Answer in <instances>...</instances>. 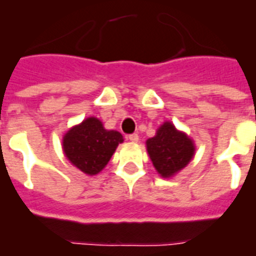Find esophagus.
Returning a JSON list of instances; mask_svg holds the SVG:
<instances>
[{
  "label": "esophagus",
  "instance_id": "esophagus-1",
  "mask_svg": "<svg viewBox=\"0 0 256 256\" xmlns=\"http://www.w3.org/2000/svg\"><path fill=\"white\" fill-rule=\"evenodd\" d=\"M128 138H130V142H138V134H132L128 136Z\"/></svg>",
  "mask_w": 256,
  "mask_h": 256
}]
</instances>
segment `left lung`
<instances>
[{"mask_svg":"<svg viewBox=\"0 0 256 256\" xmlns=\"http://www.w3.org/2000/svg\"><path fill=\"white\" fill-rule=\"evenodd\" d=\"M146 150L162 178H171L192 160L195 144L170 122L160 126L154 138L146 140Z\"/></svg>","mask_w":256,"mask_h":256,"instance_id":"8db88e82","label":"left lung"}]
</instances>
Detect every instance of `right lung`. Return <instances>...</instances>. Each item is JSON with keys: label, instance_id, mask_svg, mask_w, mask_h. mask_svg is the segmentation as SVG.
<instances>
[{"label": "right lung", "instance_id": "right-lung-1", "mask_svg": "<svg viewBox=\"0 0 256 256\" xmlns=\"http://www.w3.org/2000/svg\"><path fill=\"white\" fill-rule=\"evenodd\" d=\"M122 142L120 132L106 130L97 118H88L64 134L62 150L74 167L86 175H96L108 164Z\"/></svg>", "mask_w": 256, "mask_h": 256}]
</instances>
